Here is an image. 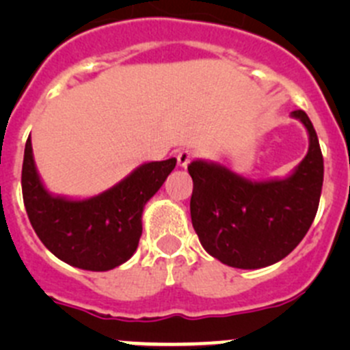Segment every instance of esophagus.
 <instances>
[{
	"label": "esophagus",
	"instance_id": "1",
	"mask_svg": "<svg viewBox=\"0 0 350 350\" xmlns=\"http://www.w3.org/2000/svg\"><path fill=\"white\" fill-rule=\"evenodd\" d=\"M176 159H178L179 167H188V164L191 162V159H193V152L191 150L185 149V150H181V152H178Z\"/></svg>",
	"mask_w": 350,
	"mask_h": 350
}]
</instances>
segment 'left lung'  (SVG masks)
I'll use <instances>...</instances> for the list:
<instances>
[{"instance_id": "left-lung-1", "label": "left lung", "mask_w": 350, "mask_h": 350, "mask_svg": "<svg viewBox=\"0 0 350 350\" xmlns=\"http://www.w3.org/2000/svg\"><path fill=\"white\" fill-rule=\"evenodd\" d=\"M308 133V152L286 178L254 181L227 165L195 159L189 210L201 245L220 262L260 269L284 259L306 235L319 210L323 157L303 109L291 111Z\"/></svg>"}]
</instances>
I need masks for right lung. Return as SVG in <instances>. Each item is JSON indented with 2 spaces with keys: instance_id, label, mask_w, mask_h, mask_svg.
Returning <instances> with one entry per match:
<instances>
[{
  "instance_id": "add662e5",
  "label": "right lung",
  "mask_w": 350,
  "mask_h": 350,
  "mask_svg": "<svg viewBox=\"0 0 350 350\" xmlns=\"http://www.w3.org/2000/svg\"><path fill=\"white\" fill-rule=\"evenodd\" d=\"M174 167L176 157L144 162L100 195H54L38 174L28 137L22 169L25 208L35 234L55 257L79 269L109 271L133 256L144 206Z\"/></svg>"
}]
</instances>
